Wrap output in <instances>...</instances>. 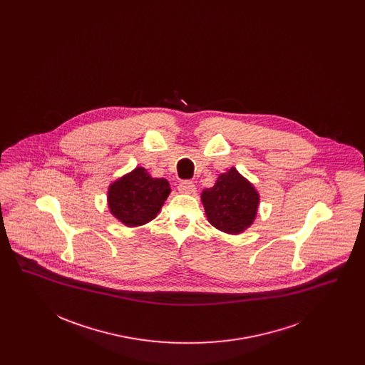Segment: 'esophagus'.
Wrapping results in <instances>:
<instances>
[{
  "label": "esophagus",
  "instance_id": "esophagus-1",
  "mask_svg": "<svg viewBox=\"0 0 365 365\" xmlns=\"http://www.w3.org/2000/svg\"><path fill=\"white\" fill-rule=\"evenodd\" d=\"M178 190L182 194H194L197 189H195V185L190 182V180H185L182 182L179 186H178Z\"/></svg>",
  "mask_w": 365,
  "mask_h": 365
}]
</instances>
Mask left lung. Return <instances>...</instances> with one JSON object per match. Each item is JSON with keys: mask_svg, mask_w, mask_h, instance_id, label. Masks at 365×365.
<instances>
[{"mask_svg": "<svg viewBox=\"0 0 365 365\" xmlns=\"http://www.w3.org/2000/svg\"><path fill=\"white\" fill-rule=\"evenodd\" d=\"M208 222L217 230L237 235L253 225L260 205L256 187L231 167L219 175L213 187L201 192Z\"/></svg>", "mask_w": 365, "mask_h": 365, "instance_id": "8db88e82", "label": "left lung"}]
</instances>
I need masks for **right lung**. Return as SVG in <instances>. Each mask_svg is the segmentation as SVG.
I'll use <instances>...</instances> for the list:
<instances>
[{
    "label": "right lung",
    "mask_w": 365,
    "mask_h": 365,
    "mask_svg": "<svg viewBox=\"0 0 365 365\" xmlns=\"http://www.w3.org/2000/svg\"><path fill=\"white\" fill-rule=\"evenodd\" d=\"M170 192L167 179L137 167L109 185L108 208L124 226H143L156 217Z\"/></svg>",
    "instance_id": "right-lung-1"
}]
</instances>
